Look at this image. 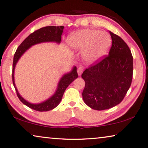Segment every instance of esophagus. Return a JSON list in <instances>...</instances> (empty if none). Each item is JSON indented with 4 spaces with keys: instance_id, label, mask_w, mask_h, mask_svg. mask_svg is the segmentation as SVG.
<instances>
[{
    "instance_id": "esophagus-1",
    "label": "esophagus",
    "mask_w": 148,
    "mask_h": 148,
    "mask_svg": "<svg viewBox=\"0 0 148 148\" xmlns=\"http://www.w3.org/2000/svg\"><path fill=\"white\" fill-rule=\"evenodd\" d=\"M83 67H79L78 69H77V73H78V75H81V74L83 73Z\"/></svg>"
}]
</instances>
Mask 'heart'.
I'll use <instances>...</instances> for the list:
<instances>
[{
  "label": "heart",
  "instance_id": "obj_1",
  "mask_svg": "<svg viewBox=\"0 0 148 148\" xmlns=\"http://www.w3.org/2000/svg\"><path fill=\"white\" fill-rule=\"evenodd\" d=\"M67 42L74 50H84L85 60L88 63H94L107 53L111 45V38L103 32L85 29L70 34Z\"/></svg>",
  "mask_w": 148,
  "mask_h": 148
}]
</instances>
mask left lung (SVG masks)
<instances>
[{
	"label": "left lung",
	"mask_w": 148,
	"mask_h": 148,
	"mask_svg": "<svg viewBox=\"0 0 148 148\" xmlns=\"http://www.w3.org/2000/svg\"><path fill=\"white\" fill-rule=\"evenodd\" d=\"M112 46L108 56L86 69L81 77L85 82L82 95L87 106L103 110L120 104L130 87L133 57L128 45L110 31Z\"/></svg>",
	"instance_id": "1"
}]
</instances>
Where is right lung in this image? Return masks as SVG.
Here are the masks:
<instances>
[{
    "label": "right lung",
    "mask_w": 148,
    "mask_h": 148,
    "mask_svg": "<svg viewBox=\"0 0 148 148\" xmlns=\"http://www.w3.org/2000/svg\"><path fill=\"white\" fill-rule=\"evenodd\" d=\"M64 26H45L38 30L34 32L29 34L25 39L22 44H20L16 51L13 59L12 65V82L14 87L17 93V96L20 101L25 105L34 110L44 112V111L51 110L55 108L61 101L63 93H64L67 87L71 84L75 79L78 77V74L77 72V67L75 66L73 68L71 71L65 74L61 77L58 85V88L54 94L49 98L48 99L38 104H32L26 101L24 98L20 96L18 91L14 83V69L16 65L21 58V56L26 52L29 47L34 45L40 44L43 42H56L60 44L61 40Z\"/></svg>",
    "instance_id": "obj_1"
}]
</instances>
